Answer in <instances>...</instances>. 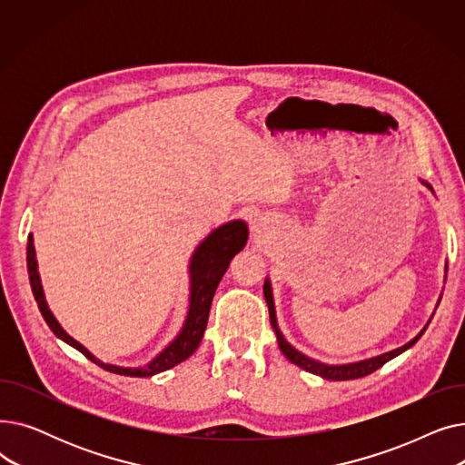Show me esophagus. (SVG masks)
Returning <instances> with one entry per match:
<instances>
[{"label":"esophagus","mask_w":465,"mask_h":465,"mask_svg":"<svg viewBox=\"0 0 465 465\" xmlns=\"http://www.w3.org/2000/svg\"><path fill=\"white\" fill-rule=\"evenodd\" d=\"M254 230H256V232H260V230H258V226H254Z\"/></svg>","instance_id":"34e87169"}]
</instances>
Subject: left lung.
I'll return each mask as SVG.
<instances>
[{"label":"left lung","mask_w":465,"mask_h":465,"mask_svg":"<svg viewBox=\"0 0 465 465\" xmlns=\"http://www.w3.org/2000/svg\"><path fill=\"white\" fill-rule=\"evenodd\" d=\"M430 190L431 186L428 183H424ZM263 296H265V302H267V309H270V319H272V326L277 333V343H279V349L281 352L292 361L296 363L298 368L309 371V373H314V375H321L322 379H328V381H351V379H360V377H365L370 375L373 371H377L379 368H382V365L388 361L396 358L398 354H401L403 351H407L409 347H412L417 341L420 339V335L424 333V330L420 331V335L414 337L412 341H409L407 345L396 349V351H390V352H384L381 356H375V358H370V360H363V361H356V363H345V365H326V363H321L316 361L312 358H307L305 354L298 352L294 347H290L286 343V339L282 337L279 326H277V319H275V305H273V294H272V284L270 281H265L263 284Z\"/></svg>","instance_id":"8db88e82"}]
</instances>
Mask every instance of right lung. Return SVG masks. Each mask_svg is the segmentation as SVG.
<instances>
[{
    "label": "right lung",
    "mask_w": 465,
    "mask_h": 465,
    "mask_svg": "<svg viewBox=\"0 0 465 465\" xmlns=\"http://www.w3.org/2000/svg\"><path fill=\"white\" fill-rule=\"evenodd\" d=\"M247 237H249L247 224L241 223V220H233V223H228L224 226L216 228L202 242V245L195 249V252L192 256V262H190V309H188L186 322H184L181 333L177 335L173 343L165 347L151 363L143 365V368H118V365L104 363L97 358H94L81 343H77L75 339L69 337L64 331V328L54 319V314L51 312V309H48V305L45 302V296H43L32 235H28V247H26L28 275H30L32 292H34L43 319L48 324V328L54 331L56 337H60L62 341H65L67 345H71L73 349H77L79 352H83L90 361L97 363L100 368H104L111 373L126 375V377H153L156 373H162L165 370L175 368L177 363L190 358L195 352V349L200 347L203 331L207 328L209 311H211V303H213V296L216 292V286H218L220 281H223L233 256L237 252H241L242 247L247 245Z\"/></svg>",
    "instance_id": "add662e5"
}]
</instances>
